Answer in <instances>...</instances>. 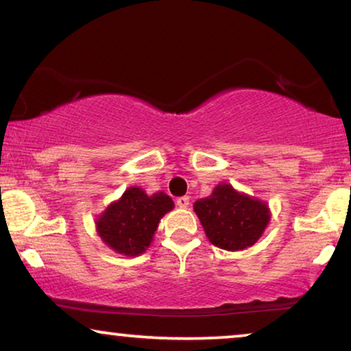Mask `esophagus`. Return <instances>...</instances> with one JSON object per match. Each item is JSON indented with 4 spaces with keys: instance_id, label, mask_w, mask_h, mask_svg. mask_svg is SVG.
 <instances>
[{
    "instance_id": "obj_1",
    "label": "esophagus",
    "mask_w": 351,
    "mask_h": 351,
    "mask_svg": "<svg viewBox=\"0 0 351 351\" xmlns=\"http://www.w3.org/2000/svg\"><path fill=\"white\" fill-rule=\"evenodd\" d=\"M176 204L179 206V208H182V209H186V208H189V204H190L189 196H180V198H177L176 199Z\"/></svg>"
}]
</instances>
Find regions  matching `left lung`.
<instances>
[{"instance_id":"left-lung-1","label":"left lung","mask_w":351,"mask_h":351,"mask_svg":"<svg viewBox=\"0 0 351 351\" xmlns=\"http://www.w3.org/2000/svg\"><path fill=\"white\" fill-rule=\"evenodd\" d=\"M193 209L209 241L225 251H243L262 237L270 222L265 201L239 193L230 184H219Z\"/></svg>"}]
</instances>
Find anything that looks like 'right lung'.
I'll list each match as a JSON object with an SVG mask.
<instances>
[{
	"mask_svg": "<svg viewBox=\"0 0 351 351\" xmlns=\"http://www.w3.org/2000/svg\"><path fill=\"white\" fill-rule=\"evenodd\" d=\"M171 209L174 201L162 191L148 196L138 186H131L99 215L95 228L114 252L136 257L150 246L158 223Z\"/></svg>",
	"mask_w": 351,
	"mask_h": 351,
	"instance_id": "right-lung-1",
	"label": "right lung"
}]
</instances>
